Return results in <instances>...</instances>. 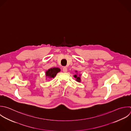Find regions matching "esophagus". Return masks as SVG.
<instances>
[{
	"mask_svg": "<svg viewBox=\"0 0 131 131\" xmlns=\"http://www.w3.org/2000/svg\"><path fill=\"white\" fill-rule=\"evenodd\" d=\"M63 72H64V73H66L67 72V67H64L63 68Z\"/></svg>",
	"mask_w": 131,
	"mask_h": 131,
	"instance_id": "obj_1",
	"label": "esophagus"
}]
</instances>
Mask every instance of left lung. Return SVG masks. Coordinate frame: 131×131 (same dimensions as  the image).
Instances as JSON below:
<instances>
[{"label": "left lung", "mask_w": 131, "mask_h": 131, "mask_svg": "<svg viewBox=\"0 0 131 131\" xmlns=\"http://www.w3.org/2000/svg\"><path fill=\"white\" fill-rule=\"evenodd\" d=\"M76 72H77V71H76ZM80 75H79V76H77V74H76V75H74V77L76 78V80L77 81L79 82H80L81 81V79H80Z\"/></svg>", "instance_id": "left-lung-1"}]
</instances>
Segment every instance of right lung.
<instances>
[{
    "label": "right lung",
    "mask_w": 131,
    "mask_h": 131,
    "mask_svg": "<svg viewBox=\"0 0 131 131\" xmlns=\"http://www.w3.org/2000/svg\"><path fill=\"white\" fill-rule=\"evenodd\" d=\"M60 71V69L58 68H53L49 69L46 72V76L47 77L52 78H54L57 74Z\"/></svg>",
    "instance_id": "obj_1"
}]
</instances>
